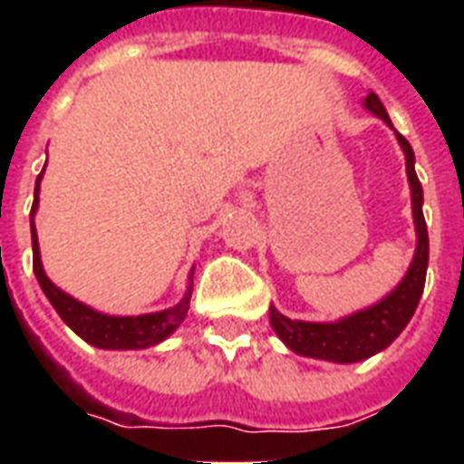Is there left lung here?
I'll use <instances>...</instances> for the list:
<instances>
[{"instance_id": "1", "label": "left lung", "mask_w": 464, "mask_h": 464, "mask_svg": "<svg viewBox=\"0 0 464 464\" xmlns=\"http://www.w3.org/2000/svg\"><path fill=\"white\" fill-rule=\"evenodd\" d=\"M363 103L373 115L392 125L388 112H385V105L381 103V98L375 93H368ZM397 141L407 156L411 211H414V226H417V255L411 260L410 272L404 275L400 286L388 298H382L381 304L361 310V313H353L339 323H301V320H291V317L282 315L272 305L269 323L291 352L301 353V356H313V359L337 361V363L363 361L392 344V339L407 327V323L414 315L419 298L424 294L426 267H429V233H426L424 211H421L424 189H421V182H419L417 170H414V151H411L410 141L404 140L400 132H397Z\"/></svg>"}]
</instances>
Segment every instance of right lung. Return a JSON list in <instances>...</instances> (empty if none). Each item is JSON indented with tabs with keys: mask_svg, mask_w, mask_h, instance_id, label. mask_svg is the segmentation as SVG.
Returning a JSON list of instances; mask_svg holds the SVG:
<instances>
[{
	"mask_svg": "<svg viewBox=\"0 0 464 464\" xmlns=\"http://www.w3.org/2000/svg\"><path fill=\"white\" fill-rule=\"evenodd\" d=\"M40 178L35 180V197H33L31 217L35 214L38 207V188ZM31 238H33V272L38 276L40 289L45 291L47 301L54 305V310L60 313V317L72 327V330L93 346L101 349H147V346L159 344L160 339H166L178 324L185 320L189 308V296L192 289H188L185 298L173 308L160 310V313H151V315H137V317H115V315H103L91 310L89 305L79 304L76 298L67 296L64 291H60L43 272L40 265V250H38V233L33 226L31 218Z\"/></svg>",
	"mask_w": 464,
	"mask_h": 464,
	"instance_id": "add662e5",
	"label": "right lung"
}]
</instances>
